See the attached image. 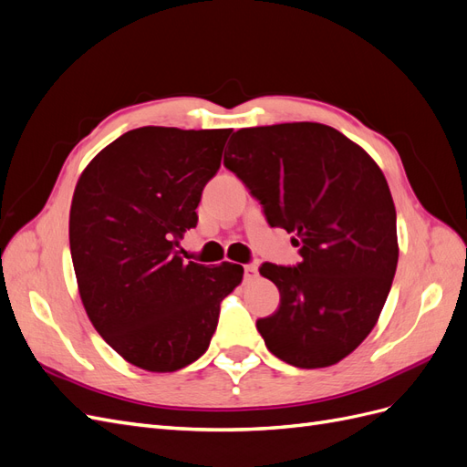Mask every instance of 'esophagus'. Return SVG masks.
<instances>
[{
  "label": "esophagus",
  "instance_id": "obj_1",
  "mask_svg": "<svg viewBox=\"0 0 467 467\" xmlns=\"http://www.w3.org/2000/svg\"><path fill=\"white\" fill-rule=\"evenodd\" d=\"M257 275H259V271H257V265H245V266H244V276H245V280H247V282L255 280V278H257Z\"/></svg>",
  "mask_w": 467,
  "mask_h": 467
}]
</instances>
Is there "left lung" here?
<instances>
[{
  "label": "left lung",
  "instance_id": "1",
  "mask_svg": "<svg viewBox=\"0 0 467 467\" xmlns=\"http://www.w3.org/2000/svg\"><path fill=\"white\" fill-rule=\"evenodd\" d=\"M223 165L292 234L302 261L263 263L280 306L257 321L266 348L296 368H325L355 350L379 317L398 268L388 181L345 134L319 122L237 130Z\"/></svg>",
  "mask_w": 467,
  "mask_h": 467
}]
</instances>
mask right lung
<instances>
[{"label": "right lung", "instance_id": "right-lung-1", "mask_svg": "<svg viewBox=\"0 0 467 467\" xmlns=\"http://www.w3.org/2000/svg\"><path fill=\"white\" fill-rule=\"evenodd\" d=\"M230 129L144 126L99 151L69 210V251L83 307L107 345L138 368L175 372L201 358L220 304L244 266L179 257L196 228L202 189L216 175Z\"/></svg>", "mask_w": 467, "mask_h": 467}]
</instances>
